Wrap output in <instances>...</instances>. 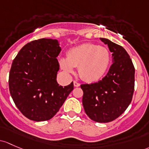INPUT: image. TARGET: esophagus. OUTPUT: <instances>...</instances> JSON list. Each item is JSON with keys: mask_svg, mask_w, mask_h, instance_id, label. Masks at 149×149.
<instances>
[{"mask_svg": "<svg viewBox=\"0 0 149 149\" xmlns=\"http://www.w3.org/2000/svg\"><path fill=\"white\" fill-rule=\"evenodd\" d=\"M73 85H74L75 87H79V86H80V85H81V84H80L79 83L76 82V81H73Z\"/></svg>", "mask_w": 149, "mask_h": 149, "instance_id": "34e87169", "label": "esophagus"}]
</instances>
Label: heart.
I'll use <instances>...</instances> for the list:
<instances>
[{
    "mask_svg": "<svg viewBox=\"0 0 149 149\" xmlns=\"http://www.w3.org/2000/svg\"><path fill=\"white\" fill-rule=\"evenodd\" d=\"M111 61L109 51L103 46L94 43H84L71 48L67 53V58H61L59 64L63 70L74 73L79 67L81 79L93 82L103 77Z\"/></svg>",
    "mask_w": 149,
    "mask_h": 149,
    "instance_id": "obj_1",
    "label": "heart"
}]
</instances>
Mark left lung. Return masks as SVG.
<instances>
[{
	"label": "left lung",
	"mask_w": 149,
	"mask_h": 149,
	"mask_svg": "<svg viewBox=\"0 0 149 149\" xmlns=\"http://www.w3.org/2000/svg\"><path fill=\"white\" fill-rule=\"evenodd\" d=\"M112 52L113 64L102 80L81 84L83 106L88 116L98 123L116 119L132 101L135 82V68L129 55L122 46L100 38Z\"/></svg>",
	"instance_id": "obj_1"
}]
</instances>
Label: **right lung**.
Instances as JSON below:
<instances>
[{"mask_svg":"<svg viewBox=\"0 0 149 149\" xmlns=\"http://www.w3.org/2000/svg\"><path fill=\"white\" fill-rule=\"evenodd\" d=\"M57 40L41 38L28 43L13 61L9 73L10 95L23 116L35 121L56 115L73 89L56 81L61 52Z\"/></svg>","mask_w":149,"mask_h":149,"instance_id":"obj_1","label":"right lung"}]
</instances>
